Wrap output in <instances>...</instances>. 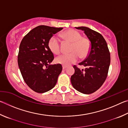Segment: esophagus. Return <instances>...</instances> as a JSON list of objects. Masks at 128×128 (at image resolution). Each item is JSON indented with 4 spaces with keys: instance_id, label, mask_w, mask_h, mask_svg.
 Wrapping results in <instances>:
<instances>
[{
    "instance_id": "34e87169",
    "label": "esophagus",
    "mask_w": 128,
    "mask_h": 128,
    "mask_svg": "<svg viewBox=\"0 0 128 128\" xmlns=\"http://www.w3.org/2000/svg\"><path fill=\"white\" fill-rule=\"evenodd\" d=\"M67 67H68V66H65V65H63V66H62V69H66Z\"/></svg>"
}]
</instances>
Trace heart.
I'll return each instance as SVG.
<instances>
[{
  "mask_svg": "<svg viewBox=\"0 0 128 128\" xmlns=\"http://www.w3.org/2000/svg\"><path fill=\"white\" fill-rule=\"evenodd\" d=\"M64 40L72 42L70 53L62 54L56 58L57 63L63 65H70L76 62L80 58L86 57L90 49V42L87 38L82 37L81 34L74 29H69L60 34ZM49 49L55 55L59 54L61 51V46L58 38L54 36L50 39L48 42Z\"/></svg>",
  "mask_w": 128,
  "mask_h": 128,
  "instance_id": "b5f03b06",
  "label": "heart"
}]
</instances>
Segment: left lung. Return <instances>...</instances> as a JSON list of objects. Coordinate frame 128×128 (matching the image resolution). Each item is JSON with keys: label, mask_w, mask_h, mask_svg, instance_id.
Here are the masks:
<instances>
[{"label": "left lung", "mask_w": 128, "mask_h": 128, "mask_svg": "<svg viewBox=\"0 0 128 128\" xmlns=\"http://www.w3.org/2000/svg\"><path fill=\"white\" fill-rule=\"evenodd\" d=\"M83 30L90 41V49L87 58L79 63L85 66L82 70L74 66L75 72L70 78L76 90L85 94L96 92L104 82L110 65V53L107 44L100 33L85 26L76 27Z\"/></svg>", "instance_id": "left-lung-1"}]
</instances>
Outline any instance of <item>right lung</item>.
<instances>
[{"instance_id":"obj_1","label":"right lung","mask_w":128,"mask_h":128,"mask_svg":"<svg viewBox=\"0 0 128 128\" xmlns=\"http://www.w3.org/2000/svg\"><path fill=\"white\" fill-rule=\"evenodd\" d=\"M62 29L40 25L30 30L21 40L18 67L25 83L35 92L43 93L52 89L62 72L61 64H50L54 56L48 42Z\"/></svg>"}]
</instances>
